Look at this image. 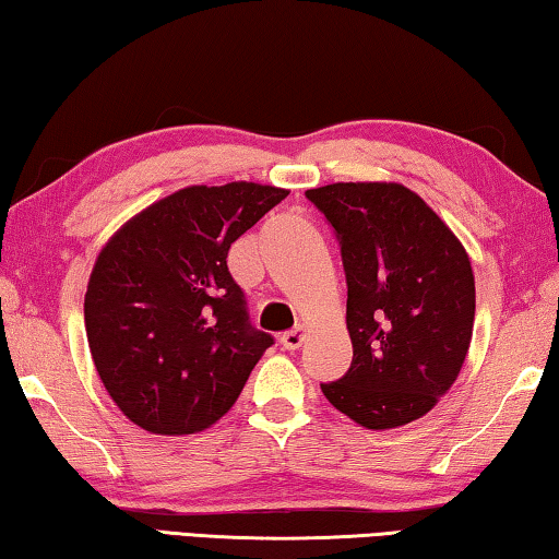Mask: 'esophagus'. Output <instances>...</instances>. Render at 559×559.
Returning a JSON list of instances; mask_svg holds the SVG:
<instances>
[{
  "mask_svg": "<svg viewBox=\"0 0 559 559\" xmlns=\"http://www.w3.org/2000/svg\"><path fill=\"white\" fill-rule=\"evenodd\" d=\"M302 340H306V328H296V330H288V333H283L281 337V345L283 349H298L302 345Z\"/></svg>",
  "mask_w": 559,
  "mask_h": 559,
  "instance_id": "esophagus-1",
  "label": "esophagus"
}]
</instances>
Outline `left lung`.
<instances>
[{
	"label": "left lung",
	"mask_w": 559,
	"mask_h": 559,
	"mask_svg": "<svg viewBox=\"0 0 559 559\" xmlns=\"http://www.w3.org/2000/svg\"><path fill=\"white\" fill-rule=\"evenodd\" d=\"M306 197L337 234L353 340L349 370L320 390L359 427H404L437 406L466 359L476 316L468 253L404 185L335 182Z\"/></svg>",
	"instance_id": "obj_1"
}]
</instances>
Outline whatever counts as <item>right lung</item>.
<instances>
[{"label":"right lung","mask_w":559,"mask_h":559,"mask_svg":"<svg viewBox=\"0 0 559 559\" xmlns=\"http://www.w3.org/2000/svg\"><path fill=\"white\" fill-rule=\"evenodd\" d=\"M288 189L194 185L132 216L91 271L86 335L103 386L132 424L182 437L239 400L266 347L231 278V243Z\"/></svg>","instance_id":"add662e5"}]
</instances>
